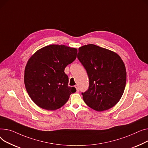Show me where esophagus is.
Returning <instances> with one entry per match:
<instances>
[{"label":"esophagus","mask_w":148,"mask_h":148,"mask_svg":"<svg viewBox=\"0 0 148 148\" xmlns=\"http://www.w3.org/2000/svg\"><path fill=\"white\" fill-rule=\"evenodd\" d=\"M75 88H76V92H79V88H78V86L77 85L75 86Z\"/></svg>","instance_id":"obj_1"}]
</instances>
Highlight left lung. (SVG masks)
I'll use <instances>...</instances> for the list:
<instances>
[{
  "label": "left lung",
  "instance_id": "1",
  "mask_svg": "<svg viewBox=\"0 0 148 148\" xmlns=\"http://www.w3.org/2000/svg\"><path fill=\"white\" fill-rule=\"evenodd\" d=\"M77 58L89 77V87L82 92L90 108L101 112L114 107L124 93L126 69L123 60L115 52L88 44L78 49Z\"/></svg>",
  "mask_w": 148,
  "mask_h": 148
}]
</instances>
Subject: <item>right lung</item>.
I'll return each instance as SVG.
<instances>
[{
    "instance_id": "obj_1",
    "label": "right lung",
    "mask_w": 148,
    "mask_h": 148,
    "mask_svg": "<svg viewBox=\"0 0 148 148\" xmlns=\"http://www.w3.org/2000/svg\"><path fill=\"white\" fill-rule=\"evenodd\" d=\"M77 49L63 45H50L37 51L28 60L24 84L33 101L39 107L54 110L63 106L75 87L68 86L64 69L76 58Z\"/></svg>"
}]
</instances>
